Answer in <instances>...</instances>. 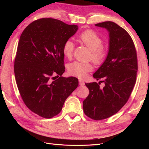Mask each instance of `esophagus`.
<instances>
[{"label": "esophagus", "instance_id": "34e87169", "mask_svg": "<svg viewBox=\"0 0 149 149\" xmlns=\"http://www.w3.org/2000/svg\"><path fill=\"white\" fill-rule=\"evenodd\" d=\"M79 85H80V86H84V81H83L82 80L79 79Z\"/></svg>", "mask_w": 149, "mask_h": 149}]
</instances>
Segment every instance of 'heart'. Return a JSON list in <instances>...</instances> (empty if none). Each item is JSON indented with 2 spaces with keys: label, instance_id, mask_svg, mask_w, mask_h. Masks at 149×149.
I'll use <instances>...</instances> for the list:
<instances>
[{
  "label": "heart",
  "instance_id": "b5f03b06",
  "mask_svg": "<svg viewBox=\"0 0 149 149\" xmlns=\"http://www.w3.org/2000/svg\"><path fill=\"white\" fill-rule=\"evenodd\" d=\"M79 40L91 50V60L95 64L102 63L107 55V50L102 44V39L96 31L92 30L84 31L79 36ZM74 43L71 40L65 42L63 48L64 55L68 58L73 56ZM93 70L91 65L88 63L74 61L70 63L68 67V71L70 75L78 78H84L88 73Z\"/></svg>",
  "mask_w": 149,
  "mask_h": 149
}]
</instances>
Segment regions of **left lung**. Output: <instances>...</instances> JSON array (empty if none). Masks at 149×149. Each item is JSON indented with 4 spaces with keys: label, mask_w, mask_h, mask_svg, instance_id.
I'll return each instance as SVG.
<instances>
[{
    "label": "left lung",
    "mask_w": 149,
    "mask_h": 149,
    "mask_svg": "<svg viewBox=\"0 0 149 149\" xmlns=\"http://www.w3.org/2000/svg\"><path fill=\"white\" fill-rule=\"evenodd\" d=\"M109 32V49L106 60L93 77L100 83H85L88 96L83 101V111L88 118L96 120L105 119L116 114L131 94L138 70L136 47L130 35L113 22L95 25ZM100 82L105 84L99 86Z\"/></svg>",
    "instance_id": "8db88e82"
}]
</instances>
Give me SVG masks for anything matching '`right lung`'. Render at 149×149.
Wrapping results in <instances>:
<instances>
[{"label":"right lung","instance_id":"add662e5","mask_svg":"<svg viewBox=\"0 0 149 149\" xmlns=\"http://www.w3.org/2000/svg\"><path fill=\"white\" fill-rule=\"evenodd\" d=\"M78 26L42 18L31 22L21 34L14 61L18 89L26 106L49 119L61 112L65 100L78 87V79L64 78L65 42Z\"/></svg>","mask_w":149,"mask_h":149}]
</instances>
